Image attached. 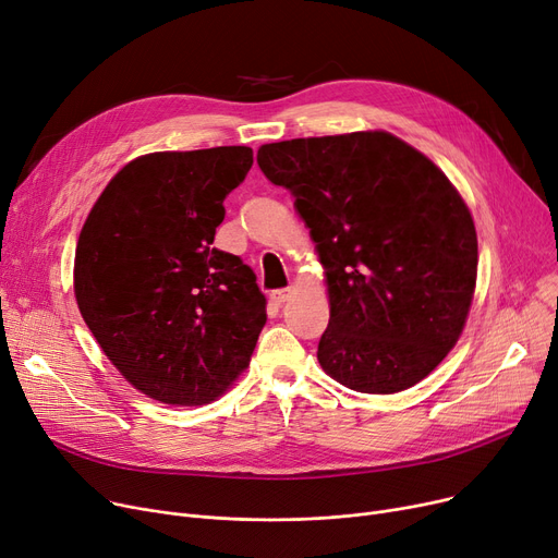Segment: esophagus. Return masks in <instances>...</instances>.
<instances>
[{"instance_id":"esophagus-1","label":"esophagus","mask_w":558,"mask_h":558,"mask_svg":"<svg viewBox=\"0 0 558 558\" xmlns=\"http://www.w3.org/2000/svg\"><path fill=\"white\" fill-rule=\"evenodd\" d=\"M291 291H294V289H291V287H284V289H276V291H271V301L276 303V305H282L289 296H291Z\"/></svg>"}]
</instances>
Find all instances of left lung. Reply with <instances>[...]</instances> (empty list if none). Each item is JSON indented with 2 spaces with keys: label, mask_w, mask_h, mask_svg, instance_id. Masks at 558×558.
<instances>
[{
  "label": "left lung",
  "mask_w": 558,
  "mask_h": 558,
  "mask_svg": "<svg viewBox=\"0 0 558 558\" xmlns=\"http://www.w3.org/2000/svg\"><path fill=\"white\" fill-rule=\"evenodd\" d=\"M264 175L294 196L326 267L318 364L360 393H396L457 343L477 280V232L429 158L385 131L264 144Z\"/></svg>",
  "instance_id": "8db88e82"
}]
</instances>
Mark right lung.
<instances>
[{
  "label": "right lung",
  "mask_w": 558,
  "mask_h": 558,
  "mask_svg": "<svg viewBox=\"0 0 558 558\" xmlns=\"http://www.w3.org/2000/svg\"><path fill=\"white\" fill-rule=\"evenodd\" d=\"M248 146L160 151L106 185L78 234L74 294L85 326L129 383L165 404L219 398L267 324L255 274L213 246Z\"/></svg>",
  "instance_id": "1"
}]
</instances>
